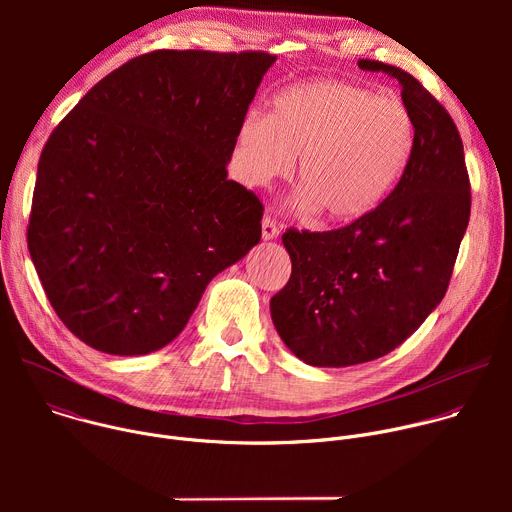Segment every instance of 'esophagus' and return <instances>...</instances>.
Returning <instances> with one entry per match:
<instances>
[{
  "instance_id": "obj_1",
  "label": "esophagus",
  "mask_w": 512,
  "mask_h": 512,
  "mask_svg": "<svg viewBox=\"0 0 512 512\" xmlns=\"http://www.w3.org/2000/svg\"><path fill=\"white\" fill-rule=\"evenodd\" d=\"M261 231H263V239L265 241H271L279 235V225L273 221L271 216H265L263 223H261Z\"/></svg>"
}]
</instances>
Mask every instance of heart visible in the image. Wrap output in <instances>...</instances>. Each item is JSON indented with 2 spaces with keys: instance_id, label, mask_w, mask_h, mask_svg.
<instances>
[{
  "instance_id": "obj_1",
  "label": "heart",
  "mask_w": 512,
  "mask_h": 512,
  "mask_svg": "<svg viewBox=\"0 0 512 512\" xmlns=\"http://www.w3.org/2000/svg\"><path fill=\"white\" fill-rule=\"evenodd\" d=\"M415 143L409 109L352 83L316 79L285 87L271 113L249 111L237 133L243 182L285 178L300 156L298 204L330 223L373 214L399 186Z\"/></svg>"
}]
</instances>
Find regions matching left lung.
<instances>
[{
  "label": "left lung",
  "mask_w": 512,
  "mask_h": 512,
  "mask_svg": "<svg viewBox=\"0 0 512 512\" xmlns=\"http://www.w3.org/2000/svg\"><path fill=\"white\" fill-rule=\"evenodd\" d=\"M401 85L415 125L409 166L373 214L346 227L281 235L291 259L271 298L285 346L312 367H350L395 350L446 296L470 221L464 145L446 107L399 66L360 58Z\"/></svg>",
  "instance_id": "obj_1"
}]
</instances>
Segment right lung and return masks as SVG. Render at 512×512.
<instances>
[{"label": "right lung", "instance_id": "obj_1", "mask_svg": "<svg viewBox=\"0 0 512 512\" xmlns=\"http://www.w3.org/2000/svg\"><path fill=\"white\" fill-rule=\"evenodd\" d=\"M275 56L154 50L101 79L50 133L28 249L62 324L95 350L172 342L208 281L261 239L263 204L227 178Z\"/></svg>", "mask_w": 512, "mask_h": 512}]
</instances>
